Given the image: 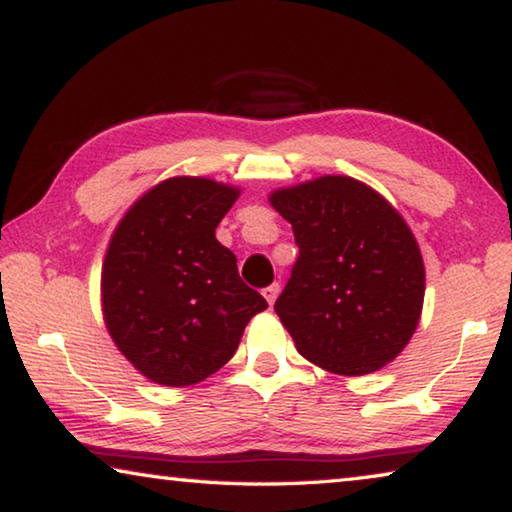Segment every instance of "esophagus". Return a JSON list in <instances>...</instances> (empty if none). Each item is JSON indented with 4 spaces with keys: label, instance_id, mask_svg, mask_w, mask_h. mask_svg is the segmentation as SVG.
Returning a JSON list of instances; mask_svg holds the SVG:
<instances>
[{
    "label": "esophagus",
    "instance_id": "esophagus-1",
    "mask_svg": "<svg viewBox=\"0 0 512 512\" xmlns=\"http://www.w3.org/2000/svg\"><path fill=\"white\" fill-rule=\"evenodd\" d=\"M277 296H280V282H273L271 287L264 289V298L268 300V305H273Z\"/></svg>",
    "mask_w": 512,
    "mask_h": 512
}]
</instances>
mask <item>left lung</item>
Returning a JSON list of instances; mask_svg holds the SVG:
<instances>
[{
	"label": "left lung",
	"instance_id": "left-lung-1",
	"mask_svg": "<svg viewBox=\"0 0 512 512\" xmlns=\"http://www.w3.org/2000/svg\"><path fill=\"white\" fill-rule=\"evenodd\" d=\"M271 205L300 248L275 311L302 357L336 375H368L418 327L424 264L395 207L348 176L277 189Z\"/></svg>",
	"mask_w": 512,
	"mask_h": 512
}]
</instances>
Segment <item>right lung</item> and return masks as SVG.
<instances>
[{"instance_id":"1","label":"right lung","mask_w":512,"mask_h":512,"mask_svg":"<svg viewBox=\"0 0 512 512\" xmlns=\"http://www.w3.org/2000/svg\"><path fill=\"white\" fill-rule=\"evenodd\" d=\"M237 187L180 176L149 189L110 239L103 318L146 379L192 386L232 359L248 320L268 305L244 284L216 225Z\"/></svg>"}]
</instances>
